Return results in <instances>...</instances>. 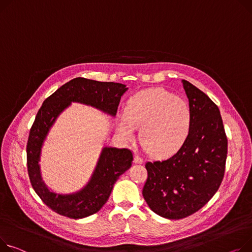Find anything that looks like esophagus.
<instances>
[{
	"mask_svg": "<svg viewBox=\"0 0 252 252\" xmlns=\"http://www.w3.org/2000/svg\"><path fill=\"white\" fill-rule=\"evenodd\" d=\"M133 161H135V163H137V164L144 163V159L142 157H140L139 155H135V159H133Z\"/></svg>",
	"mask_w": 252,
	"mask_h": 252,
	"instance_id": "esophagus-1",
	"label": "esophagus"
}]
</instances>
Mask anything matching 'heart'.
<instances>
[{
	"label": "heart",
	"instance_id": "b5f03b06",
	"mask_svg": "<svg viewBox=\"0 0 252 252\" xmlns=\"http://www.w3.org/2000/svg\"><path fill=\"white\" fill-rule=\"evenodd\" d=\"M192 125V112L186 100L163 88L133 96L126 113L117 117V131L132 140L140 128V141L155 156L174 154L187 142Z\"/></svg>",
	"mask_w": 252,
	"mask_h": 252
}]
</instances>
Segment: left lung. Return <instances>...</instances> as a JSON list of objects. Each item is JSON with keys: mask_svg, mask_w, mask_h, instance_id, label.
Wrapping results in <instances>:
<instances>
[{"mask_svg": "<svg viewBox=\"0 0 252 252\" xmlns=\"http://www.w3.org/2000/svg\"><path fill=\"white\" fill-rule=\"evenodd\" d=\"M182 84L192 112L189 136L168 159L145 165L143 196L151 210L170 220L197 212L219 189L228 149L219 108L191 83Z\"/></svg>", "mask_w": 252, "mask_h": 252, "instance_id": "obj_1", "label": "left lung"}]
</instances>
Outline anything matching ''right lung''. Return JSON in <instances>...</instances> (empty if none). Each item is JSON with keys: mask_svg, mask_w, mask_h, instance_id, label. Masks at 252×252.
<instances>
[{"mask_svg": "<svg viewBox=\"0 0 252 252\" xmlns=\"http://www.w3.org/2000/svg\"><path fill=\"white\" fill-rule=\"evenodd\" d=\"M126 90V85L121 83L75 78L43 101L29 132L26 147L27 169L33 189L54 212L72 219H82L97 213L107 202L115 181L131 166L133 158L128 149L104 147L85 187L69 194L54 192L43 182L38 164L41 148L50 127L72 102L90 105L115 116L121 98Z\"/></svg>", "mask_w": 252, "mask_h": 252, "instance_id": "obj_1", "label": "right lung"}]
</instances>
